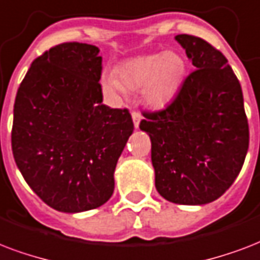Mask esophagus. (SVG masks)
<instances>
[{
    "label": "esophagus",
    "instance_id": "obj_1",
    "mask_svg": "<svg viewBox=\"0 0 260 260\" xmlns=\"http://www.w3.org/2000/svg\"><path fill=\"white\" fill-rule=\"evenodd\" d=\"M132 118H133V123H134V127L138 128L140 127L141 120H142V115H141L140 112H132Z\"/></svg>",
    "mask_w": 260,
    "mask_h": 260
}]
</instances>
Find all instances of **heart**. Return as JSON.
Returning <instances> with one entry per match:
<instances>
[{"label":"heart","instance_id":"b5f03b06","mask_svg":"<svg viewBox=\"0 0 260 260\" xmlns=\"http://www.w3.org/2000/svg\"><path fill=\"white\" fill-rule=\"evenodd\" d=\"M116 74L119 80L112 76H103L104 90L111 94H122L124 86L128 89H141L146 106L161 110L182 89L187 76V62L176 51L146 54L120 63Z\"/></svg>","mask_w":260,"mask_h":260}]
</instances>
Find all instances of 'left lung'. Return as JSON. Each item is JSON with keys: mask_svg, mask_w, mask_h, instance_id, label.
Returning <instances> with one entry per match:
<instances>
[{"mask_svg": "<svg viewBox=\"0 0 260 260\" xmlns=\"http://www.w3.org/2000/svg\"><path fill=\"white\" fill-rule=\"evenodd\" d=\"M197 68L170 106L144 112L140 128L152 141L158 194L179 205L220 198L244 164L249 132L240 82L218 50L201 38L178 35Z\"/></svg>", "mask_w": 260, "mask_h": 260, "instance_id": "obj_1", "label": "left lung"}]
</instances>
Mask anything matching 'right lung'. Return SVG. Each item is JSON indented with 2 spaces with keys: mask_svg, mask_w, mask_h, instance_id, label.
Wrapping results in <instances>:
<instances>
[{
  "mask_svg": "<svg viewBox=\"0 0 260 260\" xmlns=\"http://www.w3.org/2000/svg\"><path fill=\"white\" fill-rule=\"evenodd\" d=\"M96 46L62 43L40 55L20 84L12 150L23 178L58 212L102 206L134 124L127 110L103 104Z\"/></svg>",
  "mask_w": 260,
  "mask_h": 260,
  "instance_id": "1",
  "label": "right lung"
}]
</instances>
